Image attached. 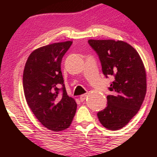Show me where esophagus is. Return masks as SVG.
Masks as SVG:
<instances>
[{
	"instance_id": "1",
	"label": "esophagus",
	"mask_w": 157,
	"mask_h": 157,
	"mask_svg": "<svg viewBox=\"0 0 157 157\" xmlns=\"http://www.w3.org/2000/svg\"><path fill=\"white\" fill-rule=\"evenodd\" d=\"M86 97H87V94H82V95H81V96L80 97V101H81V102H83L84 100H86Z\"/></svg>"
}]
</instances>
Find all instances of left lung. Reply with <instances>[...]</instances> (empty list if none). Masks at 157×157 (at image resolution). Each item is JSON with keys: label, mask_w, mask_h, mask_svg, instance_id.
Segmentation results:
<instances>
[{"label": "left lung", "mask_w": 157, "mask_h": 157, "mask_svg": "<svg viewBox=\"0 0 157 157\" xmlns=\"http://www.w3.org/2000/svg\"><path fill=\"white\" fill-rule=\"evenodd\" d=\"M97 52L106 77L114 80L107 96V106L97 113L105 128L119 130L130 122L140 109L146 94V72L136 50L128 43L113 40H89Z\"/></svg>", "instance_id": "left-lung-1"}]
</instances>
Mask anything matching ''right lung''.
<instances>
[{
    "instance_id": "obj_1",
    "label": "right lung",
    "mask_w": 157,
    "mask_h": 157,
    "mask_svg": "<svg viewBox=\"0 0 157 157\" xmlns=\"http://www.w3.org/2000/svg\"><path fill=\"white\" fill-rule=\"evenodd\" d=\"M71 44L72 41H66L37 48L29 56L23 70L27 104L39 122L52 131L68 128L76 113L77 103L67 95L61 72L62 58Z\"/></svg>"
}]
</instances>
